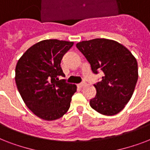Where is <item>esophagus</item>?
Wrapping results in <instances>:
<instances>
[{
    "instance_id": "1",
    "label": "esophagus",
    "mask_w": 150,
    "mask_h": 150,
    "mask_svg": "<svg viewBox=\"0 0 150 150\" xmlns=\"http://www.w3.org/2000/svg\"><path fill=\"white\" fill-rule=\"evenodd\" d=\"M85 85H86V82H81V83H79V86L82 87V86H84Z\"/></svg>"
}]
</instances>
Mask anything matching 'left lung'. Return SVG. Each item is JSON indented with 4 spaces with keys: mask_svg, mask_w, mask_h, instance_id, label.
<instances>
[{
    "mask_svg": "<svg viewBox=\"0 0 150 150\" xmlns=\"http://www.w3.org/2000/svg\"><path fill=\"white\" fill-rule=\"evenodd\" d=\"M76 47L89 61L92 71L103 73L94 84L93 109L103 115H114L123 110L132 96L138 80V64L129 50L116 41L94 39L82 41Z\"/></svg>",
    "mask_w": 150,
    "mask_h": 150,
    "instance_id": "obj_1",
    "label": "left lung"
}]
</instances>
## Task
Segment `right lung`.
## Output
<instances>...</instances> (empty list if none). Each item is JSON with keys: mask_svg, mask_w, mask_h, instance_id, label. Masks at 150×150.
Instances as JSON below:
<instances>
[{"mask_svg": "<svg viewBox=\"0 0 150 150\" xmlns=\"http://www.w3.org/2000/svg\"><path fill=\"white\" fill-rule=\"evenodd\" d=\"M73 42L46 40L29 48L15 68L18 90L27 107L46 121L60 118L70 107L76 86L66 82L61 67Z\"/></svg>", "mask_w": 150, "mask_h": 150, "instance_id": "right-lung-1", "label": "right lung"}]
</instances>
